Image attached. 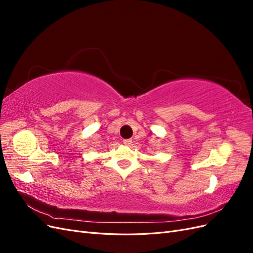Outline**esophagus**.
<instances>
[{"instance_id":"obj_1","label":"esophagus","mask_w":253,"mask_h":253,"mask_svg":"<svg viewBox=\"0 0 253 253\" xmlns=\"http://www.w3.org/2000/svg\"><path fill=\"white\" fill-rule=\"evenodd\" d=\"M124 144H126V145H131V144H132V140H131V139H125V140H124Z\"/></svg>"}]
</instances>
